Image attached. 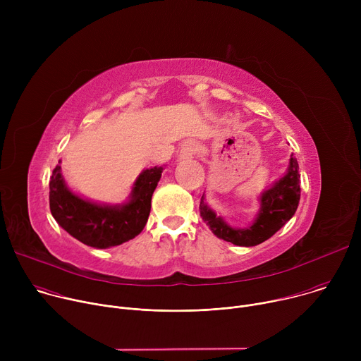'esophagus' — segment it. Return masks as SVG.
<instances>
[{"label":"esophagus","instance_id":"34e87169","mask_svg":"<svg viewBox=\"0 0 361 361\" xmlns=\"http://www.w3.org/2000/svg\"><path fill=\"white\" fill-rule=\"evenodd\" d=\"M197 142L194 140H187L181 144V149H180V159L183 160H187V159H191L195 151H197Z\"/></svg>","mask_w":361,"mask_h":361}]
</instances>
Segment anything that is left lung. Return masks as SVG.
<instances>
[{"label":"left lung","mask_w":361,"mask_h":361,"mask_svg":"<svg viewBox=\"0 0 361 361\" xmlns=\"http://www.w3.org/2000/svg\"><path fill=\"white\" fill-rule=\"evenodd\" d=\"M300 192L298 163L294 154H291L286 174L260 194V209L250 226L244 228L230 226L224 217L219 216L205 202L204 194L200 201V214L219 238L235 245L252 247L269 240L294 216Z\"/></svg>","instance_id":"8db88e82"}]
</instances>
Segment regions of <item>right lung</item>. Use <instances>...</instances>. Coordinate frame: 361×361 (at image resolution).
Segmentation results:
<instances>
[{
    "mask_svg": "<svg viewBox=\"0 0 361 361\" xmlns=\"http://www.w3.org/2000/svg\"><path fill=\"white\" fill-rule=\"evenodd\" d=\"M164 167L141 171L128 198L121 204L91 201L67 185L61 166L49 178V210L70 235L94 248H111L138 235L147 224L151 197Z\"/></svg>",
    "mask_w": 361,
    "mask_h": 361,
    "instance_id": "1",
    "label": "right lung"
}]
</instances>
